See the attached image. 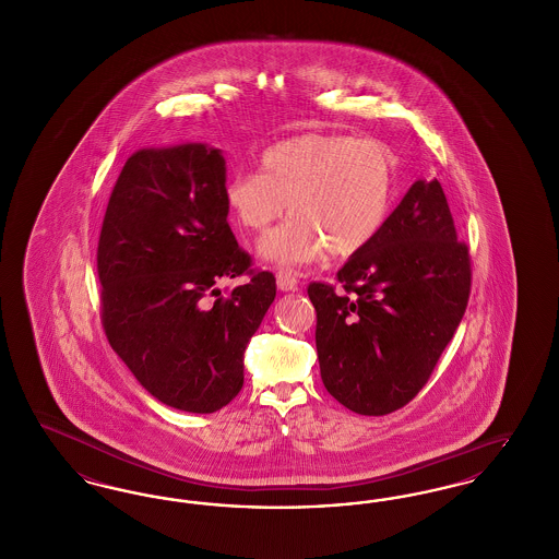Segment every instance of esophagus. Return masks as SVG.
<instances>
[{
	"label": "esophagus",
	"instance_id": "1",
	"mask_svg": "<svg viewBox=\"0 0 559 559\" xmlns=\"http://www.w3.org/2000/svg\"><path fill=\"white\" fill-rule=\"evenodd\" d=\"M276 285H278L281 292H295V289H297V276H295V272L287 270V267H281V270L276 272Z\"/></svg>",
	"mask_w": 559,
	"mask_h": 559
}]
</instances>
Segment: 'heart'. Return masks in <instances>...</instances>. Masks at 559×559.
Wrapping results in <instances>:
<instances>
[{
  "instance_id": "b5f03b06",
  "label": "heart",
  "mask_w": 559,
  "mask_h": 559,
  "mask_svg": "<svg viewBox=\"0 0 559 559\" xmlns=\"http://www.w3.org/2000/svg\"><path fill=\"white\" fill-rule=\"evenodd\" d=\"M396 192V159L388 144L347 133H301L270 146L260 171H239L224 199L242 228L262 235L285 213L292 217L260 242L276 264L314 262L329 249L349 258L383 228Z\"/></svg>"
}]
</instances>
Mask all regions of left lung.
Instances as JSON below:
<instances>
[{"instance_id": "left-lung-1", "label": "left lung", "mask_w": 559, "mask_h": 559, "mask_svg": "<svg viewBox=\"0 0 559 559\" xmlns=\"http://www.w3.org/2000/svg\"><path fill=\"white\" fill-rule=\"evenodd\" d=\"M337 281L308 285L322 383L358 415L394 413L424 390L472 292L469 247L440 182L408 188Z\"/></svg>"}]
</instances>
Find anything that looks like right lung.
Listing matches in <instances>:
<instances>
[{"instance_id": "right-lung-1", "label": "right lung", "mask_w": 559, "mask_h": 559, "mask_svg": "<svg viewBox=\"0 0 559 559\" xmlns=\"http://www.w3.org/2000/svg\"><path fill=\"white\" fill-rule=\"evenodd\" d=\"M226 167L205 144L126 160L98 240L108 344L140 385L187 413H215L242 388V354L276 297L228 226ZM249 275L233 293L218 283Z\"/></svg>"}]
</instances>
